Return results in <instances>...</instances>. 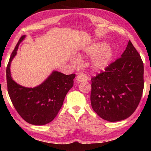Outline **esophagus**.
<instances>
[{"label": "esophagus", "instance_id": "esophagus-1", "mask_svg": "<svg viewBox=\"0 0 151 151\" xmlns=\"http://www.w3.org/2000/svg\"><path fill=\"white\" fill-rule=\"evenodd\" d=\"M88 78V76L86 75L85 73H81L80 74H78L76 76V81L78 82H83V81H87Z\"/></svg>", "mask_w": 151, "mask_h": 151}]
</instances>
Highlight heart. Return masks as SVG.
<instances>
[{"mask_svg": "<svg viewBox=\"0 0 151 151\" xmlns=\"http://www.w3.org/2000/svg\"><path fill=\"white\" fill-rule=\"evenodd\" d=\"M87 52L91 55H96L100 53L94 57L93 60V65L96 69H103L105 68L112 57L111 48L107 47V45L104 43L93 45L88 48Z\"/></svg>", "mask_w": 151, "mask_h": 151, "instance_id": "obj_1", "label": "heart"}]
</instances>
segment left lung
<instances>
[{
	"mask_svg": "<svg viewBox=\"0 0 151 151\" xmlns=\"http://www.w3.org/2000/svg\"><path fill=\"white\" fill-rule=\"evenodd\" d=\"M91 82V106L101 118L116 122L133 113L142 95L144 66L130 40L121 57L92 76Z\"/></svg>",
	"mask_w": 151,
	"mask_h": 151,
	"instance_id": "left-lung-1",
	"label": "left lung"
}]
</instances>
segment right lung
<instances>
[{"label": "right lung", "mask_w": 151, "mask_h": 151, "mask_svg": "<svg viewBox=\"0 0 151 151\" xmlns=\"http://www.w3.org/2000/svg\"><path fill=\"white\" fill-rule=\"evenodd\" d=\"M24 37V35L20 38L7 65V90L15 109L25 121L34 125H44L57 116L66 94L73 87L75 74L66 75L54 71L37 87L27 88L18 85L11 77L10 66Z\"/></svg>", "instance_id": "obj_1"}]
</instances>
